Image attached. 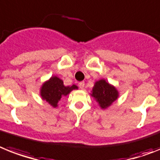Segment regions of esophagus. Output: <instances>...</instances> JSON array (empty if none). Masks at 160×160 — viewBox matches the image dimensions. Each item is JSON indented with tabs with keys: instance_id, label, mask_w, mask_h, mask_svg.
<instances>
[{
	"instance_id": "34e87169",
	"label": "esophagus",
	"mask_w": 160,
	"mask_h": 160,
	"mask_svg": "<svg viewBox=\"0 0 160 160\" xmlns=\"http://www.w3.org/2000/svg\"><path fill=\"white\" fill-rule=\"evenodd\" d=\"M78 86L81 89H83V88H84V86H85V82H80L78 83Z\"/></svg>"
}]
</instances>
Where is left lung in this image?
I'll return each instance as SVG.
<instances>
[{
  "instance_id": "8db88e82",
  "label": "left lung",
  "mask_w": 160,
  "mask_h": 160,
  "mask_svg": "<svg viewBox=\"0 0 160 160\" xmlns=\"http://www.w3.org/2000/svg\"><path fill=\"white\" fill-rule=\"evenodd\" d=\"M90 95L98 103L101 109H106L118 98L119 92L105 79H100L95 82Z\"/></svg>"
}]
</instances>
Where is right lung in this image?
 Listing matches in <instances>:
<instances>
[{"mask_svg": "<svg viewBox=\"0 0 160 160\" xmlns=\"http://www.w3.org/2000/svg\"><path fill=\"white\" fill-rule=\"evenodd\" d=\"M78 88L74 84L66 87L62 79L57 76H51L42 83L40 88V96L42 100L47 101L51 106L56 108L62 98L68 96L72 90H77Z\"/></svg>", "mask_w": 160, "mask_h": 160, "instance_id": "right-lung-1", "label": "right lung"}]
</instances>
